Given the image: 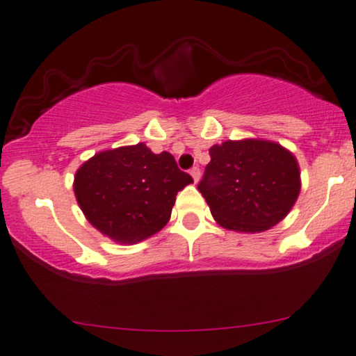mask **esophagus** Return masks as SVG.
Segmentation results:
<instances>
[{
  "label": "esophagus",
  "instance_id": "1",
  "mask_svg": "<svg viewBox=\"0 0 356 356\" xmlns=\"http://www.w3.org/2000/svg\"><path fill=\"white\" fill-rule=\"evenodd\" d=\"M191 175H192V179H193V182H198L200 181V169L198 168H192L191 169Z\"/></svg>",
  "mask_w": 356,
  "mask_h": 356
}]
</instances>
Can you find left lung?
<instances>
[{
  "label": "left lung",
  "mask_w": 356,
  "mask_h": 356,
  "mask_svg": "<svg viewBox=\"0 0 356 356\" xmlns=\"http://www.w3.org/2000/svg\"><path fill=\"white\" fill-rule=\"evenodd\" d=\"M198 191L222 227L262 233L280 222L301 191L293 153L268 140H227L210 148Z\"/></svg>",
  "instance_id": "1"
}]
</instances>
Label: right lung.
I'll return each mask as SVG.
<instances>
[{
  "mask_svg": "<svg viewBox=\"0 0 356 356\" xmlns=\"http://www.w3.org/2000/svg\"><path fill=\"white\" fill-rule=\"evenodd\" d=\"M193 179L174 156L145 143L94 154L74 175V195L86 220L118 244H136L163 229L175 195Z\"/></svg>",
  "mask_w": 356,
  "mask_h": 356,
  "instance_id": "add662e5",
  "label": "right lung"
}]
</instances>
